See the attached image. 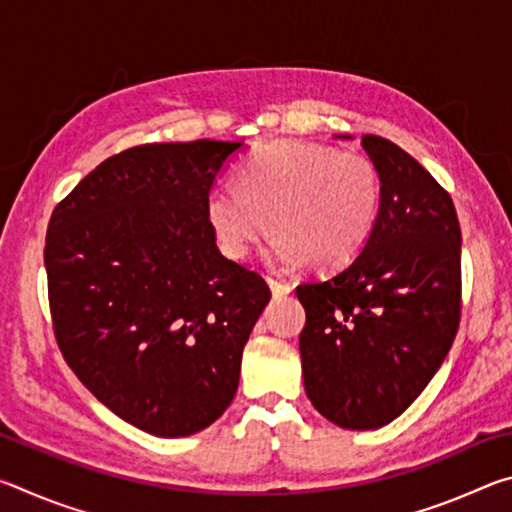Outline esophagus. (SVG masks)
Returning <instances> with one entry per match:
<instances>
[{"label": "esophagus", "instance_id": "esophagus-1", "mask_svg": "<svg viewBox=\"0 0 512 512\" xmlns=\"http://www.w3.org/2000/svg\"><path fill=\"white\" fill-rule=\"evenodd\" d=\"M266 282H268V287H271V291H273V296H275V298L287 296V293H291V289H293L289 282H280V280H275V277H271V275L266 277Z\"/></svg>", "mask_w": 512, "mask_h": 512}]
</instances>
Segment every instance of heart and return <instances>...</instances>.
Here are the masks:
<instances>
[{"mask_svg":"<svg viewBox=\"0 0 512 512\" xmlns=\"http://www.w3.org/2000/svg\"><path fill=\"white\" fill-rule=\"evenodd\" d=\"M381 207L377 164L332 144L277 140L250 153L237 187L216 185L205 216L219 248L244 259L266 230L273 262L334 271L368 244Z\"/></svg>","mask_w":512,"mask_h":512,"instance_id":"heart-1","label":"heart"}]
</instances>
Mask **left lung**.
Masks as SVG:
<instances>
[{
  "mask_svg": "<svg viewBox=\"0 0 512 512\" xmlns=\"http://www.w3.org/2000/svg\"><path fill=\"white\" fill-rule=\"evenodd\" d=\"M381 207L339 273L296 289L305 391L329 422L379 429L413 404L461 323V225L452 196L400 146L363 135Z\"/></svg>",
  "mask_w": 512,
  "mask_h": 512,
  "instance_id": "obj_1",
  "label": "left lung"
}]
</instances>
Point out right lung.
Masks as SVG:
<instances>
[{"instance_id":"obj_1","label":"right lung","mask_w":512,"mask_h":512,"mask_svg":"<svg viewBox=\"0 0 512 512\" xmlns=\"http://www.w3.org/2000/svg\"><path fill=\"white\" fill-rule=\"evenodd\" d=\"M241 142L142 144L103 160L54 207L51 323L101 404L162 438L221 418L271 289L216 248L205 198Z\"/></svg>"}]
</instances>
